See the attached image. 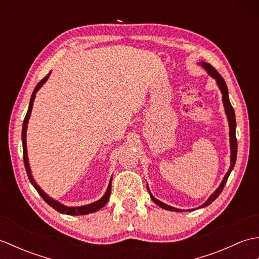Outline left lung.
I'll list each match as a JSON object with an SVG mask.
<instances>
[{
    "instance_id": "8db88e82",
    "label": "left lung",
    "mask_w": 259,
    "mask_h": 259,
    "mask_svg": "<svg viewBox=\"0 0 259 259\" xmlns=\"http://www.w3.org/2000/svg\"><path fill=\"white\" fill-rule=\"evenodd\" d=\"M201 65L203 68H205L207 70V72L210 74L213 79H216L217 81V84L219 87V89H221L222 93H223V102H224V106H225V111H226V114H227V118H228V122H229V137H230V149H232V157H230V168L228 170V172L226 174V176L224 177V180L222 181L221 186L218 187L217 190L213 192V194L208 198V200L203 203V205H201L199 208H202V207H207L208 205H210V203L216 199V198L222 194V191L224 189L225 185H226L227 183V179L229 177L230 172H232V170L234 169L235 167V163H236V158H237V139H236V118H235V111H234V108L232 107V104H230V101H229V97H228V88H227V84L226 82H225V80L223 79V76L218 73V71L214 69L211 64L209 63H205V62H201ZM148 191H149V189H148ZM150 194V191H149ZM150 197L152 201L157 203L158 206H160L161 208L166 209V210H170V211H181V209H177V208H174V207H170L168 205H166V203H163L161 201H159L158 199H156L155 197H153L151 194H150Z\"/></svg>"
}]
</instances>
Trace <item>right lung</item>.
<instances>
[{
    "instance_id": "1",
    "label": "right lung",
    "mask_w": 259,
    "mask_h": 259,
    "mask_svg": "<svg viewBox=\"0 0 259 259\" xmlns=\"http://www.w3.org/2000/svg\"><path fill=\"white\" fill-rule=\"evenodd\" d=\"M49 75L50 73L47 74L45 78H43L38 83L36 84L34 91H33L32 96H31V100H30V104H29V109H27V112L26 115L24 118L23 121V128H22V144H23V160H24V166H25V170H26V174H27V177H29L31 184L33 185V187L36 189V191L38 192V195H40L43 200H45L47 203H49L52 208L56 209L57 211L61 212V213H67V214H76V216H79V214H87V213H91V212H96L98 211L99 209H101L109 200V197H110V192H111V179H110V183L108 186V189L106 191V194L101 198V199H99L96 202H92L90 205H85V206H80V207H67V206H63L62 203H60L56 200H53L52 198L49 197L45 191H43L40 187L36 185V183L33 179L32 175H31V170H30V166H29V160H27V152H26V128H27V122H29V118H30V114L32 111V107H33V101H34V98H35V93L37 92V90L40 89V88L43 85V83L48 80Z\"/></svg>"
}]
</instances>
